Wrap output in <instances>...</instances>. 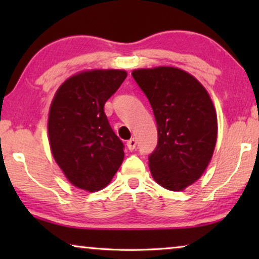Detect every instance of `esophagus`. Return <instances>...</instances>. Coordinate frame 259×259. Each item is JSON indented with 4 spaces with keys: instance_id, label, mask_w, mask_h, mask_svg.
<instances>
[{
    "instance_id": "esophagus-1",
    "label": "esophagus",
    "mask_w": 259,
    "mask_h": 259,
    "mask_svg": "<svg viewBox=\"0 0 259 259\" xmlns=\"http://www.w3.org/2000/svg\"><path fill=\"white\" fill-rule=\"evenodd\" d=\"M136 146H137V140L134 139V138L127 141V147H128L130 151H133L134 148H136Z\"/></svg>"
}]
</instances>
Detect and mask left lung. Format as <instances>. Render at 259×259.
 I'll return each mask as SVG.
<instances>
[{"label":"left lung","mask_w":259,"mask_h":259,"mask_svg":"<svg viewBox=\"0 0 259 259\" xmlns=\"http://www.w3.org/2000/svg\"><path fill=\"white\" fill-rule=\"evenodd\" d=\"M133 79L146 95L158 127V144L148 157L155 182L182 191L203 175L217 141V114L196 77L175 67L136 69Z\"/></svg>","instance_id":"8db88e82"}]
</instances>
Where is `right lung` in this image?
<instances>
[{"instance_id":"add662e5","label":"right lung","mask_w":259,"mask_h":259,"mask_svg":"<svg viewBox=\"0 0 259 259\" xmlns=\"http://www.w3.org/2000/svg\"><path fill=\"white\" fill-rule=\"evenodd\" d=\"M126 76L119 69L79 73L60 86L52 101L48 134L53 157L81 190L104 189L122 164L123 144L104 107Z\"/></svg>"}]
</instances>
